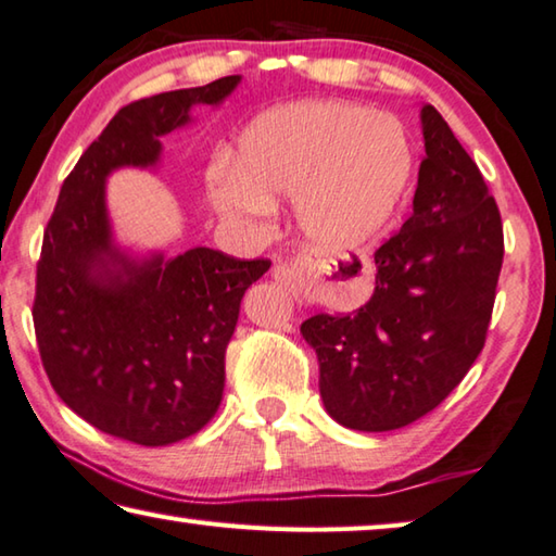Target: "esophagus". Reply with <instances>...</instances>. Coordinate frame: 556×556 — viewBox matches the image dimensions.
Wrapping results in <instances>:
<instances>
[{"instance_id":"34e87169","label":"esophagus","mask_w":556,"mask_h":556,"mask_svg":"<svg viewBox=\"0 0 556 556\" xmlns=\"http://www.w3.org/2000/svg\"><path fill=\"white\" fill-rule=\"evenodd\" d=\"M270 276L276 278L280 286H286L290 293L298 295L300 280H303V263H300V261H278L276 266H273Z\"/></svg>"}]
</instances>
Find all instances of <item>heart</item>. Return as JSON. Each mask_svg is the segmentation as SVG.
<instances>
[{"label": "heart", "instance_id": "heart-1", "mask_svg": "<svg viewBox=\"0 0 556 556\" xmlns=\"http://www.w3.org/2000/svg\"><path fill=\"white\" fill-rule=\"evenodd\" d=\"M414 172L404 125L389 113L311 100L258 115L236 142L233 167L212 177V202L229 218L273 214L295 197V218L317 251L367 243L396 214Z\"/></svg>", "mask_w": 556, "mask_h": 556}]
</instances>
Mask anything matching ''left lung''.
Returning <instances> with one entry per match:
<instances>
[{
  "instance_id": "8db88e82",
  "label": "left lung",
  "mask_w": 556,
  "mask_h": 556,
  "mask_svg": "<svg viewBox=\"0 0 556 556\" xmlns=\"http://www.w3.org/2000/svg\"><path fill=\"white\" fill-rule=\"evenodd\" d=\"M414 214L375 251L377 286L350 315L300 325L320 396L354 431H394L433 412L483 350L503 268V222L470 154L433 105Z\"/></svg>"
}]
</instances>
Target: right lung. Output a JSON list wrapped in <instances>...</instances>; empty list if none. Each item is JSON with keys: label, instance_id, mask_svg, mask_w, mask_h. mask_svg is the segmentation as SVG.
Wrapping results in <instances>:
<instances>
[{"label": "right lung", "instance_id": "obj_1", "mask_svg": "<svg viewBox=\"0 0 556 556\" xmlns=\"http://www.w3.org/2000/svg\"><path fill=\"white\" fill-rule=\"evenodd\" d=\"M239 84L226 76L121 108L63 181L43 231L34 298L43 369L71 412L123 441L169 445L212 421L241 298L270 261L204 245L130 256L115 245L105 181L121 167L157 165L162 135Z\"/></svg>", "mask_w": 556, "mask_h": 556}]
</instances>
